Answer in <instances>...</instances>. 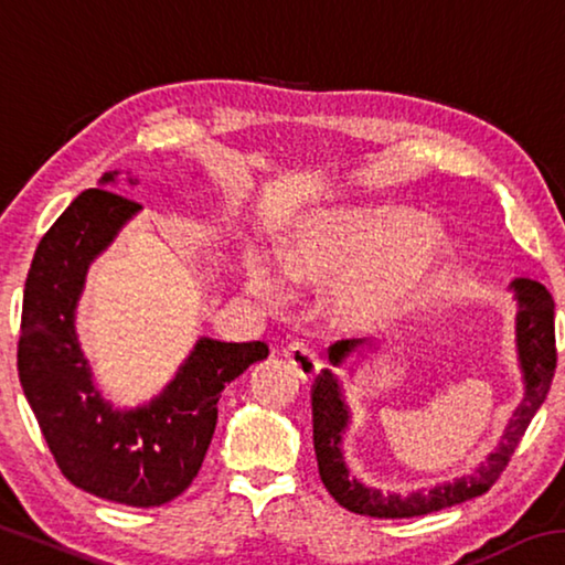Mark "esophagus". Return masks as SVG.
I'll return each mask as SVG.
<instances>
[{"label": "esophagus", "instance_id": "34e87169", "mask_svg": "<svg viewBox=\"0 0 565 565\" xmlns=\"http://www.w3.org/2000/svg\"><path fill=\"white\" fill-rule=\"evenodd\" d=\"M286 361L291 363L296 374H299V379L306 381V384H311V381L321 374L323 366L319 353L311 347H306V343H291V347L286 349Z\"/></svg>", "mask_w": 565, "mask_h": 565}]
</instances>
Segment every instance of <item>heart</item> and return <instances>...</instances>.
Here are the masks:
<instances>
[{"label":"heart","mask_w":565,"mask_h":565,"mask_svg":"<svg viewBox=\"0 0 565 565\" xmlns=\"http://www.w3.org/2000/svg\"><path fill=\"white\" fill-rule=\"evenodd\" d=\"M451 254V238L441 226L420 224L404 209H376L303 224L279 254V269L291 281H333L327 299L333 323L376 331L431 294ZM246 286L264 301L284 296L281 279L262 256L248 259Z\"/></svg>","instance_id":"obj_1"}]
</instances>
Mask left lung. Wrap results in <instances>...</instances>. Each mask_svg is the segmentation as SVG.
Returning <instances> with one entry per match:
<instances>
[{"label": "left lung", "mask_w": 565, "mask_h": 565, "mask_svg": "<svg viewBox=\"0 0 565 565\" xmlns=\"http://www.w3.org/2000/svg\"><path fill=\"white\" fill-rule=\"evenodd\" d=\"M515 301V361H519L523 394L513 416L503 428V436L493 446L491 454L483 456L481 463L471 468V473L456 476L454 481L434 483L431 489H416L408 493L381 491L376 486L361 481L347 461V434L353 424L351 406L343 391V381L337 371L327 369L319 376L311 394L313 408V451H317L319 476L329 493L343 509L353 513L371 515V519H411L448 509V505L476 499L491 489V483L501 476L509 463L513 448L529 428L535 411L548 396L553 371H556V333H553V303L546 286L519 276L509 284ZM384 341H339L329 349L331 366L349 371L353 376L371 353L381 349Z\"/></svg>", "instance_id": "1"}]
</instances>
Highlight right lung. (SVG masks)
<instances>
[{
	"label": "right lung",
	"instance_id": "obj_1",
	"mask_svg": "<svg viewBox=\"0 0 565 565\" xmlns=\"http://www.w3.org/2000/svg\"><path fill=\"white\" fill-rule=\"evenodd\" d=\"M119 171L82 191L36 246L24 284L19 381L56 466L104 501L154 509L194 481L212 444L226 384L269 356L262 341L199 337L169 384L145 404L117 406L104 394L76 331L92 264L141 212L114 194ZM137 186V177H127Z\"/></svg>",
	"mask_w": 565,
	"mask_h": 565
}]
</instances>
